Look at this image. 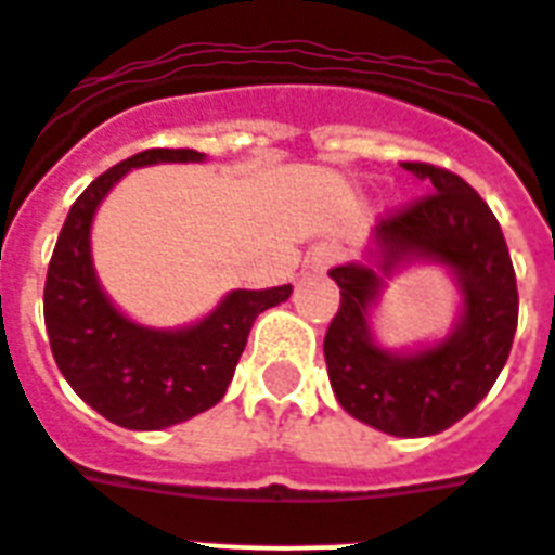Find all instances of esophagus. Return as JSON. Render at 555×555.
<instances>
[{
    "label": "esophagus",
    "mask_w": 555,
    "mask_h": 555,
    "mask_svg": "<svg viewBox=\"0 0 555 555\" xmlns=\"http://www.w3.org/2000/svg\"><path fill=\"white\" fill-rule=\"evenodd\" d=\"M338 258V246H333V243H324V246H318L314 249V267H321V270H326V267L333 264Z\"/></svg>",
    "instance_id": "1"
}]
</instances>
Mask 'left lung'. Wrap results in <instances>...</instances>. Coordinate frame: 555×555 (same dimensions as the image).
<instances>
[{
	"label": "left lung",
	"instance_id": "8db88e82",
	"mask_svg": "<svg viewBox=\"0 0 555 555\" xmlns=\"http://www.w3.org/2000/svg\"><path fill=\"white\" fill-rule=\"evenodd\" d=\"M401 166L428 183V195L377 222L374 264L330 270L341 306L324 336V360L350 416L392 437H430L496 384L517 330V279L500 222L464 178L430 163ZM410 260L449 266L465 309L440 346L396 354L373 341L367 309L383 279Z\"/></svg>",
	"mask_w": 555,
	"mask_h": 555
}]
</instances>
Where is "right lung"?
I'll return each instance as SVG.
<instances>
[{
	"label": "right lung",
	"instance_id": "add662e5",
	"mask_svg": "<svg viewBox=\"0 0 555 555\" xmlns=\"http://www.w3.org/2000/svg\"><path fill=\"white\" fill-rule=\"evenodd\" d=\"M202 159L193 147H151L106 169L74 202L50 258L43 321L55 365L89 408L121 428H169L214 408L229 389L255 318L291 297V285L231 291L198 324L151 330L103 294L89 237L106 193L139 166Z\"/></svg>",
	"mask_w": 555,
	"mask_h": 555
}]
</instances>
